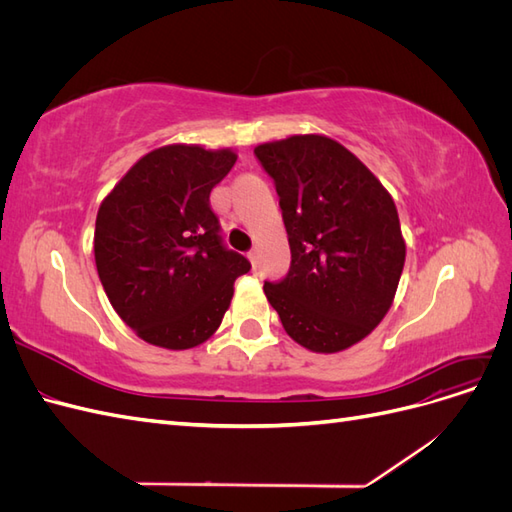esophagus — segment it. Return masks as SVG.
Masks as SVG:
<instances>
[{
	"label": "esophagus",
	"instance_id": "1",
	"mask_svg": "<svg viewBox=\"0 0 512 512\" xmlns=\"http://www.w3.org/2000/svg\"><path fill=\"white\" fill-rule=\"evenodd\" d=\"M247 258H250V262H252V267L256 269V258H258L256 250H252V252H247Z\"/></svg>",
	"mask_w": 512,
	"mask_h": 512
}]
</instances>
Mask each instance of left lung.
Returning a JSON list of instances; mask_svg holds the SVG:
<instances>
[{
	"instance_id": "obj_1",
	"label": "left lung",
	"mask_w": 512,
	"mask_h": 512,
	"mask_svg": "<svg viewBox=\"0 0 512 512\" xmlns=\"http://www.w3.org/2000/svg\"><path fill=\"white\" fill-rule=\"evenodd\" d=\"M273 177L290 271L265 294L299 346L333 354L359 344L389 312L406 262L397 207L342 143L294 134L254 149Z\"/></svg>"
}]
</instances>
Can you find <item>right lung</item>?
Returning a JSON list of instances; mask_svg holds the SVG:
<instances>
[{
    "mask_svg": "<svg viewBox=\"0 0 512 512\" xmlns=\"http://www.w3.org/2000/svg\"><path fill=\"white\" fill-rule=\"evenodd\" d=\"M232 149L164 145L138 160L98 209L94 254L108 301L151 346L188 350L218 331L235 280L250 271L226 250L209 194Z\"/></svg>",
    "mask_w": 512,
    "mask_h": 512,
    "instance_id": "obj_1",
    "label": "right lung"
}]
</instances>
